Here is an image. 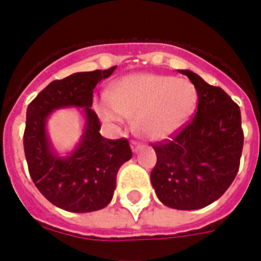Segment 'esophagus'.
I'll return each instance as SVG.
<instances>
[{
    "mask_svg": "<svg viewBox=\"0 0 261 261\" xmlns=\"http://www.w3.org/2000/svg\"><path fill=\"white\" fill-rule=\"evenodd\" d=\"M130 145H131V149H133V151H135V153H137V151L141 149V143L137 142V141H131Z\"/></svg>",
    "mask_w": 261,
    "mask_h": 261,
    "instance_id": "obj_1",
    "label": "esophagus"
}]
</instances>
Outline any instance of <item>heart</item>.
I'll return each mask as SVG.
<instances>
[{
    "instance_id": "b5f03b06",
    "label": "heart",
    "mask_w": 261,
    "mask_h": 261,
    "mask_svg": "<svg viewBox=\"0 0 261 261\" xmlns=\"http://www.w3.org/2000/svg\"><path fill=\"white\" fill-rule=\"evenodd\" d=\"M198 100V90L190 80L137 73L112 84L107 97L96 102V111L104 122L114 124L134 118L139 134L150 141H161L186 126Z\"/></svg>"
}]
</instances>
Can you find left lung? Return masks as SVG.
<instances>
[{
    "mask_svg": "<svg viewBox=\"0 0 261 261\" xmlns=\"http://www.w3.org/2000/svg\"><path fill=\"white\" fill-rule=\"evenodd\" d=\"M198 90L195 116L171 139L153 145L157 164L151 184L161 202L177 210H198L215 202L239 172L244 133L240 107L219 87L190 70Z\"/></svg>",
    "mask_w": 261,
    "mask_h": 261,
    "instance_id": "1",
    "label": "left lung"
}]
</instances>
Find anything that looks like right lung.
<instances>
[{
  "label": "right lung",
  "instance_id": "right-lung-1",
  "mask_svg": "<svg viewBox=\"0 0 261 261\" xmlns=\"http://www.w3.org/2000/svg\"><path fill=\"white\" fill-rule=\"evenodd\" d=\"M115 69L55 80L27 108L24 153L31 178L43 196L62 210L90 213L104 208L114 195L119 168L133 157L126 138L101 137L100 120L90 108L93 89ZM65 106L84 108L87 123L79 146L67 158H58L46 138L45 122L53 110Z\"/></svg>",
  "mask_w": 261,
  "mask_h": 261
}]
</instances>
